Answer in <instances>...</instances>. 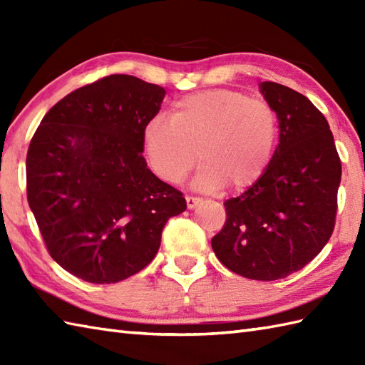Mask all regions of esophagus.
Returning <instances> with one entry per match:
<instances>
[{
  "instance_id": "esophagus-1",
  "label": "esophagus",
  "mask_w": 365,
  "mask_h": 365,
  "mask_svg": "<svg viewBox=\"0 0 365 365\" xmlns=\"http://www.w3.org/2000/svg\"><path fill=\"white\" fill-rule=\"evenodd\" d=\"M185 199H187L188 208H195V207L200 202V199H199V197H195V196H187Z\"/></svg>"
}]
</instances>
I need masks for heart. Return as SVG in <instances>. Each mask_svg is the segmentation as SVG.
I'll list each match as a JSON object with an SVG mask.
<instances>
[{
    "label": "heart",
    "instance_id": "heart-1",
    "mask_svg": "<svg viewBox=\"0 0 365 365\" xmlns=\"http://www.w3.org/2000/svg\"><path fill=\"white\" fill-rule=\"evenodd\" d=\"M276 139L277 118L265 100L210 89L177 100L169 122L147 123L143 149L163 182L178 183L199 158L197 188L245 191L267 173Z\"/></svg>",
    "mask_w": 365,
    "mask_h": 365
}]
</instances>
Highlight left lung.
Returning a JSON list of instances; mask_svg holds the SVG:
<instances>
[{"mask_svg": "<svg viewBox=\"0 0 365 365\" xmlns=\"http://www.w3.org/2000/svg\"><path fill=\"white\" fill-rule=\"evenodd\" d=\"M279 120V144L267 173L224 202L227 220L212 238L224 267L254 281L304 268L332 235L342 165L324 115L299 92L260 83Z\"/></svg>", "mask_w": 365, "mask_h": 365, "instance_id": "8db88e82", "label": "left lung"}]
</instances>
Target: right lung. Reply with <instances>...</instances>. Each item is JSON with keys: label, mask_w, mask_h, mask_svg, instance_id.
Segmentation results:
<instances>
[{"label": "right lung", "mask_w": 365, "mask_h": 365, "mask_svg": "<svg viewBox=\"0 0 365 365\" xmlns=\"http://www.w3.org/2000/svg\"><path fill=\"white\" fill-rule=\"evenodd\" d=\"M165 94L136 76H105L59 100L31 139L29 208L53 260L83 281L136 274L158 252L168 220L187 210L143 157V131Z\"/></svg>", "instance_id": "right-lung-1"}]
</instances>
